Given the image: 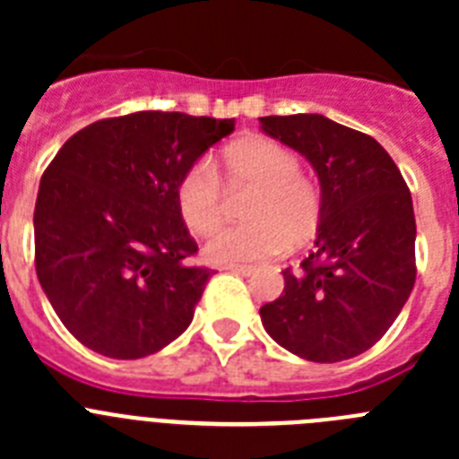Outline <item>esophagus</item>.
<instances>
[{
    "label": "esophagus",
    "mask_w": 459,
    "mask_h": 459,
    "mask_svg": "<svg viewBox=\"0 0 459 459\" xmlns=\"http://www.w3.org/2000/svg\"><path fill=\"white\" fill-rule=\"evenodd\" d=\"M222 271H232V273H241V275H253L257 269L248 264H225L222 266Z\"/></svg>",
    "instance_id": "esophagus-1"
}]
</instances>
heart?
I'll use <instances>...</instances> for the list:
<instances>
[{
    "mask_svg": "<svg viewBox=\"0 0 459 459\" xmlns=\"http://www.w3.org/2000/svg\"><path fill=\"white\" fill-rule=\"evenodd\" d=\"M230 188H253L243 204L248 222L218 227L204 243L213 264L257 262L307 241L319 222V195L299 174V158L269 137H246L222 153ZM177 206L186 225L206 234L222 218V188L206 163H193L177 184Z\"/></svg>",
    "mask_w": 459,
    "mask_h": 459,
    "instance_id": "b5f03b06",
    "label": "heart"
}]
</instances>
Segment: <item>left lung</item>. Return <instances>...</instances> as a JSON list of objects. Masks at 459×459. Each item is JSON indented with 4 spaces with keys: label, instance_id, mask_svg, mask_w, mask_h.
Segmentation results:
<instances>
[{
    "label": "left lung",
    "instance_id": "1",
    "mask_svg": "<svg viewBox=\"0 0 459 459\" xmlns=\"http://www.w3.org/2000/svg\"><path fill=\"white\" fill-rule=\"evenodd\" d=\"M262 131L315 168L322 186L315 250L282 271L285 290L259 307L291 354L338 363L386 333L416 282L411 193L375 137L322 115L262 117Z\"/></svg>",
    "mask_w": 459,
    "mask_h": 459
}]
</instances>
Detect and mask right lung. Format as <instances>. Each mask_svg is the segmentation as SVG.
<instances>
[{"label":"right lung","instance_id":"add662e5","mask_svg":"<svg viewBox=\"0 0 459 459\" xmlns=\"http://www.w3.org/2000/svg\"><path fill=\"white\" fill-rule=\"evenodd\" d=\"M234 119L133 112L89 124L40 177L36 275L56 317L109 359L156 354L190 326L211 271L177 206L181 174Z\"/></svg>","mask_w":459,"mask_h":459}]
</instances>
